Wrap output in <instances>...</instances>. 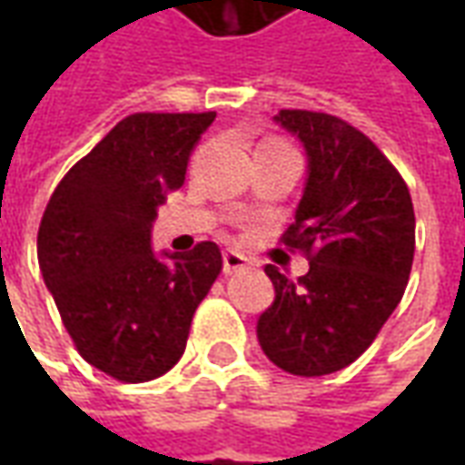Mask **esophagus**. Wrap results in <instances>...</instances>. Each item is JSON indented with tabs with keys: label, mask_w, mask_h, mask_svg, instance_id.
<instances>
[{
	"label": "esophagus",
	"mask_w": 465,
	"mask_h": 465,
	"mask_svg": "<svg viewBox=\"0 0 465 465\" xmlns=\"http://www.w3.org/2000/svg\"><path fill=\"white\" fill-rule=\"evenodd\" d=\"M249 269V262L246 256H242L239 252H223V273L232 276V273H242Z\"/></svg>",
	"instance_id": "1"
}]
</instances>
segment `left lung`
<instances>
[{"mask_svg": "<svg viewBox=\"0 0 465 465\" xmlns=\"http://www.w3.org/2000/svg\"><path fill=\"white\" fill-rule=\"evenodd\" d=\"M276 122L302 139L309 179L289 252L309 259L292 282L266 263L276 299L259 316L263 353L293 376H326L369 349L406 292L416 249L409 186L369 136L339 116L282 109Z\"/></svg>", "mask_w": 465, "mask_h": 465, "instance_id": "8db88e82", "label": "left lung"}]
</instances>
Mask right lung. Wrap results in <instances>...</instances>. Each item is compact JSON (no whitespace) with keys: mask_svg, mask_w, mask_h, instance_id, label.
I'll use <instances>...</instances> for the list:
<instances>
[{"mask_svg":"<svg viewBox=\"0 0 465 465\" xmlns=\"http://www.w3.org/2000/svg\"><path fill=\"white\" fill-rule=\"evenodd\" d=\"M216 112L129 114L56 183L36 256L82 359L124 383L159 379L182 359L196 306L222 273L202 242L156 259L152 222L182 189Z\"/></svg>","mask_w":465,"mask_h":465,"instance_id":"right-lung-1","label":"right lung"}]
</instances>
